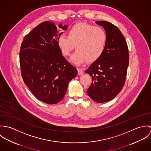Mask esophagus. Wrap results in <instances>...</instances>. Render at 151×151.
<instances>
[{
    "label": "esophagus",
    "mask_w": 151,
    "mask_h": 151,
    "mask_svg": "<svg viewBox=\"0 0 151 151\" xmlns=\"http://www.w3.org/2000/svg\"><path fill=\"white\" fill-rule=\"evenodd\" d=\"M77 70H78V74L79 76L83 75V73H84V71H83L81 68H77Z\"/></svg>",
    "instance_id": "esophagus-1"
}]
</instances>
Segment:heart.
Instances as JSON below:
<instances>
[{
    "label": "heart",
    "instance_id": "obj_1",
    "mask_svg": "<svg viewBox=\"0 0 151 151\" xmlns=\"http://www.w3.org/2000/svg\"><path fill=\"white\" fill-rule=\"evenodd\" d=\"M108 41L105 31L98 27L84 22H78L68 31V36L62 34L58 40V45L65 56H68L74 45L77 50L71 58V62L80 65L95 62L104 53Z\"/></svg>",
    "mask_w": 151,
    "mask_h": 151
}]
</instances>
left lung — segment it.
<instances>
[{
  "label": "left lung",
  "instance_id": "left-lung-1",
  "mask_svg": "<svg viewBox=\"0 0 151 151\" xmlns=\"http://www.w3.org/2000/svg\"><path fill=\"white\" fill-rule=\"evenodd\" d=\"M95 22L104 28L108 41L101 57L86 71L92 80L86 92L93 101L104 103L114 99L124 86L129 53L125 38L116 26L105 21Z\"/></svg>",
  "mask_w": 151,
  "mask_h": 151
}]
</instances>
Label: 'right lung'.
Masks as SVG:
<instances>
[{"label": "right lung", "mask_w": 151, "mask_h": 151, "mask_svg": "<svg viewBox=\"0 0 151 151\" xmlns=\"http://www.w3.org/2000/svg\"><path fill=\"white\" fill-rule=\"evenodd\" d=\"M67 25L45 22L24 38L20 64L25 84L34 95L47 104H56L65 96L68 83L77 70L62 55L58 40Z\"/></svg>", "instance_id": "right-lung-1"}]
</instances>
